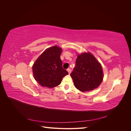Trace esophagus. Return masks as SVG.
<instances>
[{"label": "esophagus", "mask_w": 131, "mask_h": 131, "mask_svg": "<svg viewBox=\"0 0 131 131\" xmlns=\"http://www.w3.org/2000/svg\"><path fill=\"white\" fill-rule=\"evenodd\" d=\"M67 71H68V73L70 74V73H71V72H72V70H71L70 68H69V69H67Z\"/></svg>", "instance_id": "34e87169"}]
</instances>
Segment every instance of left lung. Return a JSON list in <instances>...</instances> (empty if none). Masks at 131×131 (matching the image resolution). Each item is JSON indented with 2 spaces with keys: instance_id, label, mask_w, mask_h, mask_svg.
<instances>
[{
  "instance_id": "8db88e82",
  "label": "left lung",
  "mask_w": 131,
  "mask_h": 131,
  "mask_svg": "<svg viewBox=\"0 0 131 131\" xmlns=\"http://www.w3.org/2000/svg\"><path fill=\"white\" fill-rule=\"evenodd\" d=\"M70 75L75 88L82 92L96 89L103 78L101 64L89 52L78 55Z\"/></svg>"
}]
</instances>
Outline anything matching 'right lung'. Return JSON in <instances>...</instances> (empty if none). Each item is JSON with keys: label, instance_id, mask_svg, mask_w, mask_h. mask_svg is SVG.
I'll list each match as a JSON object with an SVG mask.
<instances>
[{"label": "right lung", "instance_id": "1", "mask_svg": "<svg viewBox=\"0 0 131 131\" xmlns=\"http://www.w3.org/2000/svg\"><path fill=\"white\" fill-rule=\"evenodd\" d=\"M62 49L57 46L46 50L33 66L35 80L42 86L52 88L61 83L63 78L68 72L62 67L60 56Z\"/></svg>", "mask_w": 131, "mask_h": 131}]
</instances>
